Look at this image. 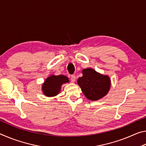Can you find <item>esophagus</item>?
Listing matches in <instances>:
<instances>
[{
    "mask_svg": "<svg viewBox=\"0 0 146 146\" xmlns=\"http://www.w3.org/2000/svg\"><path fill=\"white\" fill-rule=\"evenodd\" d=\"M75 80H76V76L75 75H71V82H75Z\"/></svg>",
    "mask_w": 146,
    "mask_h": 146,
    "instance_id": "1",
    "label": "esophagus"
}]
</instances>
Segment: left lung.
I'll list each match as a JSON object with an SVG mask.
<instances>
[{"label": "left lung", "mask_w": 146, "mask_h": 146, "mask_svg": "<svg viewBox=\"0 0 146 146\" xmlns=\"http://www.w3.org/2000/svg\"><path fill=\"white\" fill-rule=\"evenodd\" d=\"M83 76L77 80L86 97L90 100H98L107 95L111 86L110 78L91 68L84 69Z\"/></svg>", "instance_id": "1"}]
</instances>
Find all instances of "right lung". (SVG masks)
<instances>
[{
	"label": "right lung",
	"instance_id": "right-lung-1",
	"mask_svg": "<svg viewBox=\"0 0 146 146\" xmlns=\"http://www.w3.org/2000/svg\"><path fill=\"white\" fill-rule=\"evenodd\" d=\"M69 82V78L64 75H51L44 81L42 90L46 97H55L60 93L62 85Z\"/></svg>",
	"mask_w": 146,
	"mask_h": 146
}]
</instances>
